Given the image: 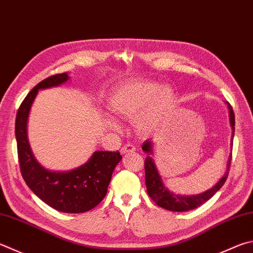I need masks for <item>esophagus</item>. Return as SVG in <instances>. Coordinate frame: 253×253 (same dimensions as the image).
Segmentation results:
<instances>
[{"label": "esophagus", "instance_id": "esophagus-1", "mask_svg": "<svg viewBox=\"0 0 253 253\" xmlns=\"http://www.w3.org/2000/svg\"><path fill=\"white\" fill-rule=\"evenodd\" d=\"M135 150H136L135 146H132L130 144H127V145H125V146L123 147L122 150H121V153L122 154H129V153H134Z\"/></svg>", "mask_w": 253, "mask_h": 253}]
</instances>
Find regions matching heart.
I'll list each match as a JSON object with an SVG mask.
<instances>
[{
    "label": "heart",
    "instance_id": "1",
    "mask_svg": "<svg viewBox=\"0 0 253 253\" xmlns=\"http://www.w3.org/2000/svg\"><path fill=\"white\" fill-rule=\"evenodd\" d=\"M173 105L174 93L170 87H160L151 81L126 83L112 91L107 102L108 109L115 116L136 117V128L142 134H150L162 127Z\"/></svg>",
    "mask_w": 253,
    "mask_h": 253
}]
</instances>
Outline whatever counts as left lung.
<instances>
[{
    "label": "left lung",
    "mask_w": 253,
    "mask_h": 253,
    "mask_svg": "<svg viewBox=\"0 0 253 253\" xmlns=\"http://www.w3.org/2000/svg\"><path fill=\"white\" fill-rule=\"evenodd\" d=\"M227 104L229 108V117H230V125L232 127L233 137V135H235V113L232 111L231 105L229 103ZM141 148L146 154H148V156H147L145 159V182L147 187V192H148L150 198L155 201L156 205L162 207L164 209L170 211H180V212H182V211H188L198 208L199 206L205 204L206 201H208L211 197H213L215 192L223 186V183L226 182L228 178L229 169H230L231 165L232 153L230 154V157H229L228 160L226 172H224L221 179H220L211 189L203 192V194L195 196L176 195L173 194V192L169 191L168 188L165 187L162 181V178H160L157 169H156L153 159L149 157V155H151V150H153V142L149 139L145 140V142L141 146Z\"/></svg>",
    "instance_id": "1"
}]
</instances>
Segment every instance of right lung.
I'll use <instances>...</instances> for the list:
<instances>
[{
  "mask_svg": "<svg viewBox=\"0 0 253 253\" xmlns=\"http://www.w3.org/2000/svg\"><path fill=\"white\" fill-rule=\"evenodd\" d=\"M68 79L67 73L49 76L27 94L16 114L15 137L21 173L30 189L54 209L81 213L93 209L106 196L114 169L122 160L119 151L97 150L74 170L49 171L35 159L26 134L27 117L39 89L58 86Z\"/></svg>",
  "mask_w": 253,
  "mask_h": 253,
  "instance_id": "1",
  "label": "right lung"
}]
</instances>
